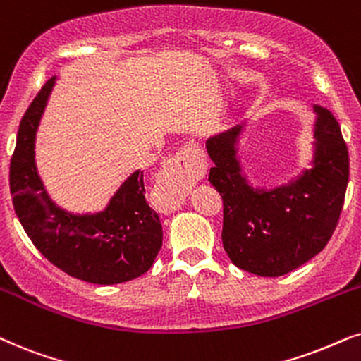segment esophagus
<instances>
[{"label":"esophagus","instance_id":"1","mask_svg":"<svg viewBox=\"0 0 361 361\" xmlns=\"http://www.w3.org/2000/svg\"><path fill=\"white\" fill-rule=\"evenodd\" d=\"M204 176L200 152L195 146H185L167 159L159 176L156 190L166 205L177 207L184 200L189 187Z\"/></svg>","mask_w":361,"mask_h":361}]
</instances>
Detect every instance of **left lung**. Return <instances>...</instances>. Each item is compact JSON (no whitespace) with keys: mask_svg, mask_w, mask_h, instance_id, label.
Masks as SVG:
<instances>
[{"mask_svg":"<svg viewBox=\"0 0 361 361\" xmlns=\"http://www.w3.org/2000/svg\"><path fill=\"white\" fill-rule=\"evenodd\" d=\"M313 167L275 189H254L242 176L237 140L242 126L207 140L209 182L224 202L222 243L238 269L280 277L313 259L329 243L343 209L348 149L334 114L315 106Z\"/></svg>","mask_w":361,"mask_h":361,"instance_id":"obj_1","label":"left lung"}]
</instances>
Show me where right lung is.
Here are the masks:
<instances>
[{
  "label": "right lung",
  "instance_id": "add662e5",
  "mask_svg": "<svg viewBox=\"0 0 361 361\" xmlns=\"http://www.w3.org/2000/svg\"><path fill=\"white\" fill-rule=\"evenodd\" d=\"M51 78L23 116L9 164L15 212L37 250L71 277L114 285L146 274L162 247L159 215L146 202L142 171L124 180L106 210L74 215L46 194L35 164L36 130L54 86Z\"/></svg>",
  "mask_w": 361,
  "mask_h": 361
}]
</instances>
